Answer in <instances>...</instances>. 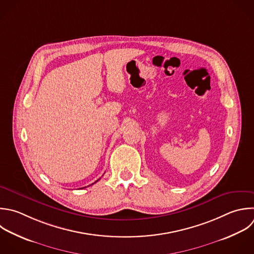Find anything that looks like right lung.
Returning a JSON list of instances; mask_svg holds the SVG:
<instances>
[{
    "mask_svg": "<svg viewBox=\"0 0 254 254\" xmlns=\"http://www.w3.org/2000/svg\"><path fill=\"white\" fill-rule=\"evenodd\" d=\"M98 181H99V179H98L96 182H98ZM96 182H95V183H96ZM93 184H94V183H93ZM93 184H92V185H93ZM84 188H85V187H84ZM82 189H83V188H82Z\"/></svg>",
    "mask_w": 254,
    "mask_h": 254,
    "instance_id": "add662e5",
    "label": "right lung"
}]
</instances>
